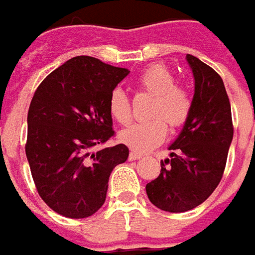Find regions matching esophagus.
Returning <instances> with one entry per match:
<instances>
[{"label": "esophagus", "instance_id": "1", "mask_svg": "<svg viewBox=\"0 0 255 255\" xmlns=\"http://www.w3.org/2000/svg\"><path fill=\"white\" fill-rule=\"evenodd\" d=\"M140 158H141V155H140V153H136V152L129 153V160H136V159H140Z\"/></svg>", "mask_w": 255, "mask_h": 255}]
</instances>
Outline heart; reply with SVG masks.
<instances>
[{
    "label": "heart",
    "instance_id": "b5f03b06",
    "mask_svg": "<svg viewBox=\"0 0 255 255\" xmlns=\"http://www.w3.org/2000/svg\"><path fill=\"white\" fill-rule=\"evenodd\" d=\"M138 88L153 96L148 115L152 117L119 133V141L136 152H147L165 140L166 125L177 129L185 124L191 114L192 100L187 89L176 84L174 74L163 64H151L137 77ZM110 114L118 124H130L131 106L122 89L113 90L108 100Z\"/></svg>",
    "mask_w": 255,
    "mask_h": 255
}]
</instances>
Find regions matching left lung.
<instances>
[{
	"mask_svg": "<svg viewBox=\"0 0 255 255\" xmlns=\"http://www.w3.org/2000/svg\"><path fill=\"white\" fill-rule=\"evenodd\" d=\"M195 78L188 119L171 144L170 159L145 185L148 199L160 210L182 213L203 203L217 188L234 137L232 114L221 77L198 57L187 55Z\"/></svg>",
	"mask_w": 255,
	"mask_h": 255,
	"instance_id": "1",
	"label": "left lung"
}]
</instances>
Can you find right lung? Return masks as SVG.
Returning a JSON list of instances; mask_svg holds the SVG:
<instances>
[{
    "instance_id": "add662e5",
    "label": "right lung",
    "mask_w": 255,
    "mask_h": 255,
    "mask_svg": "<svg viewBox=\"0 0 255 255\" xmlns=\"http://www.w3.org/2000/svg\"><path fill=\"white\" fill-rule=\"evenodd\" d=\"M129 70L77 56L46 77L27 115L26 155L39 196L56 213L86 218L104 202L125 144L90 152L114 136L108 100Z\"/></svg>"
}]
</instances>
